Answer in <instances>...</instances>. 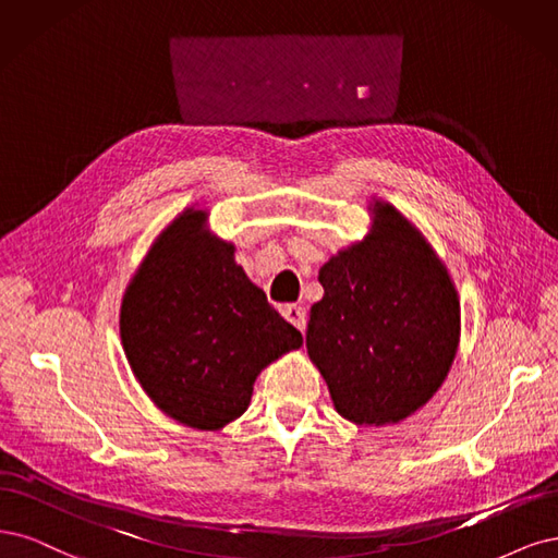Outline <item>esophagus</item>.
Segmentation results:
<instances>
[{
  "label": "esophagus",
  "mask_w": 558,
  "mask_h": 558,
  "mask_svg": "<svg viewBox=\"0 0 558 558\" xmlns=\"http://www.w3.org/2000/svg\"><path fill=\"white\" fill-rule=\"evenodd\" d=\"M282 317L290 322L292 327H296L301 333L305 331V322H308V317H305V308H301V305H294V303H290V305H282Z\"/></svg>",
  "instance_id": "esophagus-1"
}]
</instances>
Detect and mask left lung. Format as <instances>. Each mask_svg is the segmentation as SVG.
Masks as SVG:
<instances>
[{
	"instance_id": "1",
	"label": "left lung",
	"mask_w": 558,
	"mask_h": 558,
	"mask_svg": "<svg viewBox=\"0 0 558 558\" xmlns=\"http://www.w3.org/2000/svg\"><path fill=\"white\" fill-rule=\"evenodd\" d=\"M373 229L319 268L305 348L340 417L385 426L420 410L445 383L461 333L454 282L391 204Z\"/></svg>"
}]
</instances>
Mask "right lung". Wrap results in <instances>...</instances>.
I'll list each match as a JSON object with an SVG mask.
<instances>
[{
	"instance_id": "1",
	"label": "right lung",
	"mask_w": 558,
	"mask_h": 558,
	"mask_svg": "<svg viewBox=\"0 0 558 558\" xmlns=\"http://www.w3.org/2000/svg\"><path fill=\"white\" fill-rule=\"evenodd\" d=\"M187 208L159 233L128 284L120 338L138 385L171 420L220 430L241 417L257 375L303 338Z\"/></svg>"
}]
</instances>
